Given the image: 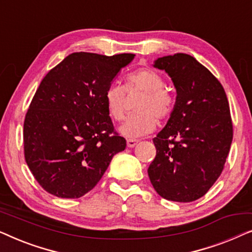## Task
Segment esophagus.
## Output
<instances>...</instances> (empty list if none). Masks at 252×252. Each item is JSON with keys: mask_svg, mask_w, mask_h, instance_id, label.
Instances as JSON below:
<instances>
[{"mask_svg": "<svg viewBox=\"0 0 252 252\" xmlns=\"http://www.w3.org/2000/svg\"><path fill=\"white\" fill-rule=\"evenodd\" d=\"M139 142V140H134V139H128L127 140V147L128 148H134Z\"/></svg>", "mask_w": 252, "mask_h": 252, "instance_id": "1", "label": "esophagus"}]
</instances>
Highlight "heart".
I'll return each mask as SVG.
<instances>
[{
	"label": "heart",
	"mask_w": 252,
	"mask_h": 252,
	"mask_svg": "<svg viewBox=\"0 0 252 252\" xmlns=\"http://www.w3.org/2000/svg\"><path fill=\"white\" fill-rule=\"evenodd\" d=\"M164 79L151 68H139L126 77V91L144 92L137 103V113L129 116L119 127V133L128 139H136L154 132L157 119H165L173 111L174 98L165 89ZM105 106L113 120H122L125 117V91L118 85H111L104 94Z\"/></svg>",
	"instance_id": "b5f03b06"
}]
</instances>
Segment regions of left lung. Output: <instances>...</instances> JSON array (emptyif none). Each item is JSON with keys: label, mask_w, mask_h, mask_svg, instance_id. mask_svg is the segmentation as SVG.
<instances>
[{"label": "left lung", "mask_w": 252, "mask_h": 252, "mask_svg": "<svg viewBox=\"0 0 252 252\" xmlns=\"http://www.w3.org/2000/svg\"><path fill=\"white\" fill-rule=\"evenodd\" d=\"M153 66L168 74L177 98L170 119L153 140L157 151L148 175L163 198L196 201L217 181L228 156V99L218 79L190 55L159 57Z\"/></svg>", "instance_id": "8db88e82"}]
</instances>
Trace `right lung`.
I'll list each match as a JSON object with an SVG mask.
<instances>
[{
  "label": "right lung",
  "mask_w": 252,
  "mask_h": 252,
  "mask_svg": "<svg viewBox=\"0 0 252 252\" xmlns=\"http://www.w3.org/2000/svg\"><path fill=\"white\" fill-rule=\"evenodd\" d=\"M134 56L74 53L41 81L24 122V150L34 178L49 194L81 197L125 150L104 94Z\"/></svg>",
  "instance_id": "right-lung-1"
}]
</instances>
